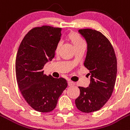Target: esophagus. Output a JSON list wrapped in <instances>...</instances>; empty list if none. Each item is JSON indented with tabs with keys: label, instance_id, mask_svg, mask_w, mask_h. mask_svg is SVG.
Instances as JSON below:
<instances>
[{
	"label": "esophagus",
	"instance_id": "34e87169",
	"mask_svg": "<svg viewBox=\"0 0 130 130\" xmlns=\"http://www.w3.org/2000/svg\"><path fill=\"white\" fill-rule=\"evenodd\" d=\"M68 85H69V87H72V86L75 85V83L73 82L72 81H69L68 82Z\"/></svg>",
	"mask_w": 130,
	"mask_h": 130
}]
</instances>
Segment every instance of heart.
<instances>
[{
	"instance_id": "b5f03b06",
	"label": "heart",
	"mask_w": 130,
	"mask_h": 130,
	"mask_svg": "<svg viewBox=\"0 0 130 130\" xmlns=\"http://www.w3.org/2000/svg\"><path fill=\"white\" fill-rule=\"evenodd\" d=\"M68 39L72 42V43L73 45V46H74V47L75 48H76L81 47V46H85V43L83 38L78 34H77V33L70 32L68 35ZM60 45V42H58L57 45V47H56V53L58 52Z\"/></svg>"
}]
</instances>
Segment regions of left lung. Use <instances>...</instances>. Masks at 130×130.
<instances>
[{
	"label": "left lung",
	"mask_w": 130,
	"mask_h": 130,
	"mask_svg": "<svg viewBox=\"0 0 130 130\" xmlns=\"http://www.w3.org/2000/svg\"><path fill=\"white\" fill-rule=\"evenodd\" d=\"M78 32L87 43L84 66L90 71L88 87H78L79 96L75 100L76 108L84 113L100 110L111 97L115 85L117 61L113 46L100 32L90 28Z\"/></svg>",
	"instance_id": "obj_1"
}]
</instances>
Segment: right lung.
I'll use <instances>...</instances> for the list:
<instances>
[{"label": "right lung", "instance_id": "add662e5", "mask_svg": "<svg viewBox=\"0 0 130 130\" xmlns=\"http://www.w3.org/2000/svg\"><path fill=\"white\" fill-rule=\"evenodd\" d=\"M61 31L51 26L35 27L26 34L17 52L15 73L19 89L27 103L42 113L54 110L67 87L65 78L47 76L43 70L45 64L54 58Z\"/></svg>", "mask_w": 130, "mask_h": 130}]
</instances>
